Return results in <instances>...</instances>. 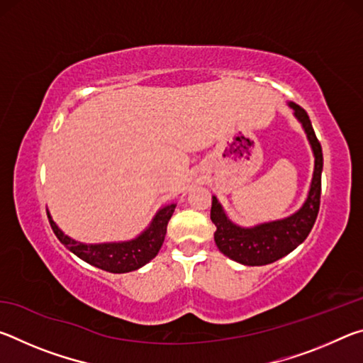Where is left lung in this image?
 <instances>
[{"instance_id": "1", "label": "left lung", "mask_w": 363, "mask_h": 363, "mask_svg": "<svg viewBox=\"0 0 363 363\" xmlns=\"http://www.w3.org/2000/svg\"><path fill=\"white\" fill-rule=\"evenodd\" d=\"M290 107L294 110V116L303 125L315 157L314 176H312L309 195H307L304 205L285 219L257 224L255 227H240L225 216L218 199L213 196L211 220L216 225L214 242L220 253L233 261L245 264V266H266V264L279 261L280 257L291 253L309 235L317 219L318 208H320L323 168L322 145L318 143L306 110L294 102H290Z\"/></svg>"}]
</instances>
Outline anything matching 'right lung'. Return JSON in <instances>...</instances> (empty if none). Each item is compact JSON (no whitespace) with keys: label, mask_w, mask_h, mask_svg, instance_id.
Segmentation results:
<instances>
[{"label":"right lung","mask_w":363,"mask_h":363,"mask_svg":"<svg viewBox=\"0 0 363 363\" xmlns=\"http://www.w3.org/2000/svg\"><path fill=\"white\" fill-rule=\"evenodd\" d=\"M176 203L163 206L158 210L155 218L152 219L150 225L140 233L134 240L118 242V243H99V245H88L73 240L67 237L65 233L59 229L57 224L54 223L52 218L49 216V224H51L54 233L65 245L73 255H77L79 259L86 261L91 266L99 267L102 270L113 274H125L131 272L143 267L144 264L152 261L158 255L162 248L164 235H167V227L171 216L174 213Z\"/></svg>","instance_id":"right-lung-1"}]
</instances>
